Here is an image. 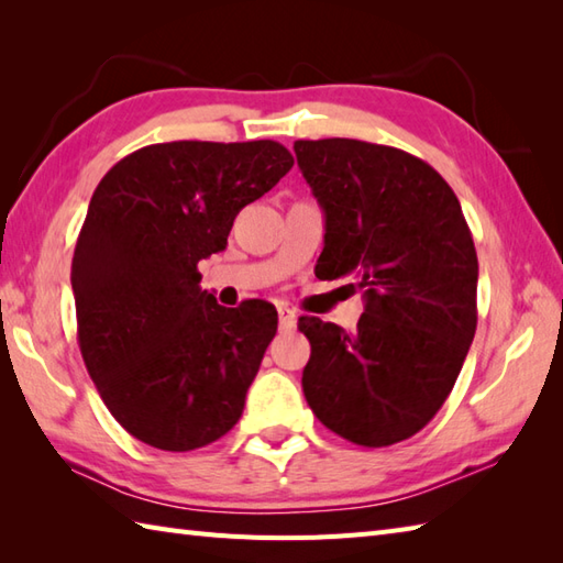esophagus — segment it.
Segmentation results:
<instances>
[{"instance_id": "esophagus-1", "label": "esophagus", "mask_w": 563, "mask_h": 563, "mask_svg": "<svg viewBox=\"0 0 563 563\" xmlns=\"http://www.w3.org/2000/svg\"><path fill=\"white\" fill-rule=\"evenodd\" d=\"M278 319H280V329L283 331H292L295 324H297V314L292 312L290 307H285V305L278 307Z\"/></svg>"}]
</instances>
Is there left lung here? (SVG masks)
<instances>
[{"instance_id": "obj_1", "label": "left lung", "mask_w": 563, "mask_h": 563, "mask_svg": "<svg viewBox=\"0 0 563 563\" xmlns=\"http://www.w3.org/2000/svg\"><path fill=\"white\" fill-rule=\"evenodd\" d=\"M297 164L327 214L319 271L363 290L355 333L300 317L312 345L309 409L363 448L416 435L445 404L476 331L474 239L433 166L373 142L297 140Z\"/></svg>"}]
</instances>
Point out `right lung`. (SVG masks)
<instances>
[{
    "mask_svg": "<svg viewBox=\"0 0 563 563\" xmlns=\"http://www.w3.org/2000/svg\"><path fill=\"white\" fill-rule=\"evenodd\" d=\"M292 164L273 140H178L128 154L93 190L71 258L77 341L133 438L188 452L242 416L278 312L218 305L200 290L198 261L227 246L236 212Z\"/></svg>",
    "mask_w": 563,
    "mask_h": 563,
    "instance_id": "1",
    "label": "right lung"
}]
</instances>
